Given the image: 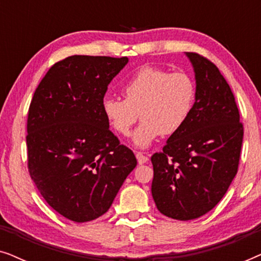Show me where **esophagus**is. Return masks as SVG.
Masks as SVG:
<instances>
[{
  "instance_id": "1",
  "label": "esophagus",
  "mask_w": 261,
  "mask_h": 261,
  "mask_svg": "<svg viewBox=\"0 0 261 261\" xmlns=\"http://www.w3.org/2000/svg\"><path fill=\"white\" fill-rule=\"evenodd\" d=\"M135 156H137L138 163L140 164V165H142V164H145V163L148 162L147 156H146V155L144 154V153H141V152H137V153H135Z\"/></svg>"
}]
</instances>
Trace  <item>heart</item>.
Here are the masks:
<instances>
[{"label": "heart", "instance_id": "b5f03b06", "mask_svg": "<svg viewBox=\"0 0 261 261\" xmlns=\"http://www.w3.org/2000/svg\"><path fill=\"white\" fill-rule=\"evenodd\" d=\"M121 91L124 99L103 98V115L117 134L128 135L140 114L142 121L133 142L141 148L148 147L160 134L177 133L190 116L196 97L195 83L188 73H169L149 65L135 71Z\"/></svg>", "mask_w": 261, "mask_h": 261}]
</instances>
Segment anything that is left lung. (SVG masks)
<instances>
[{
	"instance_id": "obj_1",
	"label": "left lung",
	"mask_w": 261,
	"mask_h": 261,
	"mask_svg": "<svg viewBox=\"0 0 261 261\" xmlns=\"http://www.w3.org/2000/svg\"><path fill=\"white\" fill-rule=\"evenodd\" d=\"M194 66L196 97L183 127L152 155V196L163 215L198 219L226 194L238 172L244 126L235 97L214 63L187 52Z\"/></svg>"
}]
</instances>
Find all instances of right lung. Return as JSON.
Masks as SVG:
<instances>
[{"label": "right lung", "instance_id": "right-lung-1", "mask_svg": "<svg viewBox=\"0 0 261 261\" xmlns=\"http://www.w3.org/2000/svg\"><path fill=\"white\" fill-rule=\"evenodd\" d=\"M127 63V57H67L47 71L32 98L30 176L48 205L74 222L108 212L137 166L102 112L109 83Z\"/></svg>", "mask_w": 261, "mask_h": 261}]
</instances>
